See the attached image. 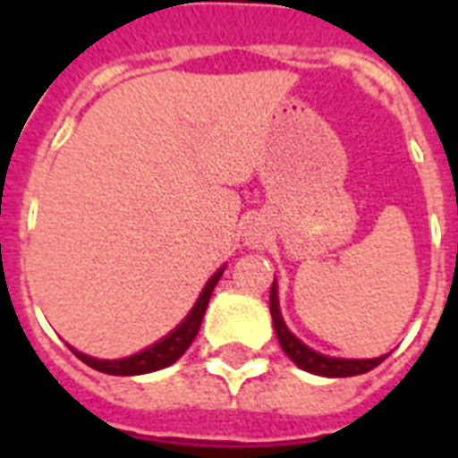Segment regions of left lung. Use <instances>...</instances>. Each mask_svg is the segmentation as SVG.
Instances as JSON below:
<instances>
[{"label":"left lung","mask_w":458,"mask_h":458,"mask_svg":"<svg viewBox=\"0 0 458 458\" xmlns=\"http://www.w3.org/2000/svg\"><path fill=\"white\" fill-rule=\"evenodd\" d=\"M271 316H273V327H276V335H278V342L283 352H285L290 359H293L301 370H309L313 376L323 377H349V376H361V373H369L387 359L385 356H377V359H335V356H326L313 352L311 347H306L304 342L297 340L290 327L285 326V320L280 316L278 306V285L273 283L271 287Z\"/></svg>","instance_id":"left-lung-1"}]
</instances>
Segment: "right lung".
<instances>
[{
    "instance_id": "add662e5",
    "label": "right lung",
    "mask_w": 458,
    "mask_h": 458,
    "mask_svg": "<svg viewBox=\"0 0 458 458\" xmlns=\"http://www.w3.org/2000/svg\"><path fill=\"white\" fill-rule=\"evenodd\" d=\"M223 271H225V268H218V271L208 278V283L204 285V290H201L199 300L192 306V311L187 313L185 320H182L171 335H165L164 340H158L152 347L142 349L138 354L125 356V359H114V361H109V359H95V356L82 354V352H78V349L73 347H71V352H73L82 363H88L89 369L99 370V373H109V376H142V373H152V370H161L165 369V366H171V363H175L180 356L185 354L187 347L192 344V340L197 337V333H199L204 311H207L211 293H214L216 283L221 280Z\"/></svg>"
}]
</instances>
